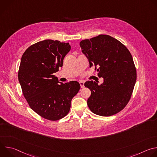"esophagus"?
I'll return each mask as SVG.
<instances>
[{"label": "esophagus", "mask_w": 157, "mask_h": 157, "mask_svg": "<svg viewBox=\"0 0 157 157\" xmlns=\"http://www.w3.org/2000/svg\"><path fill=\"white\" fill-rule=\"evenodd\" d=\"M79 84H80V86H81V88L83 89V88L84 87V81H79Z\"/></svg>", "instance_id": "34e87169"}]
</instances>
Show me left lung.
<instances>
[{
	"instance_id": "1",
	"label": "left lung",
	"mask_w": 157,
	"mask_h": 157,
	"mask_svg": "<svg viewBox=\"0 0 157 157\" xmlns=\"http://www.w3.org/2000/svg\"><path fill=\"white\" fill-rule=\"evenodd\" d=\"M82 52L90 67L97 68L98 76L104 78L101 85L88 81L84 86L91 91L87 105L93 113L101 116H113L129 102L137 79V71L131 53L117 39L99 35L80 42Z\"/></svg>"
}]
</instances>
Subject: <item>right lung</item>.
Returning a JSON list of instances; mask_svg holds the SVG:
<instances>
[{
	"label": "right lung",
	"mask_w": 157,
	"mask_h": 157,
	"mask_svg": "<svg viewBox=\"0 0 157 157\" xmlns=\"http://www.w3.org/2000/svg\"><path fill=\"white\" fill-rule=\"evenodd\" d=\"M70 50L69 43L45 40L29 47L21 58L18 78L22 93L30 108L47 120L56 121L68 114L81 87L76 81L59 84L53 75Z\"/></svg>",
	"instance_id": "right-lung-1"
}]
</instances>
